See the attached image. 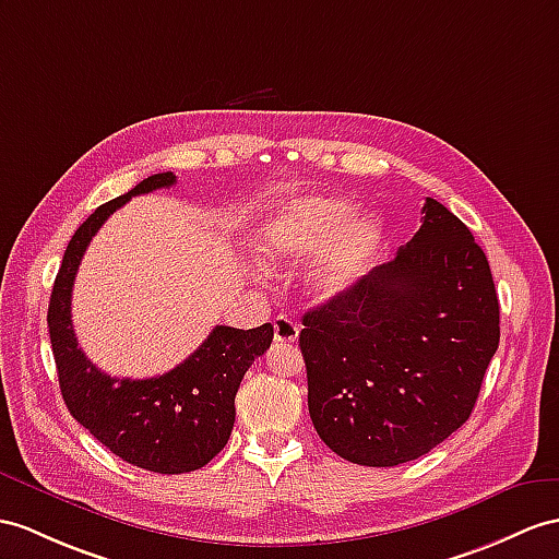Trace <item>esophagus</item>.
Masks as SVG:
<instances>
[{"instance_id": "esophagus-1", "label": "esophagus", "mask_w": 559, "mask_h": 559, "mask_svg": "<svg viewBox=\"0 0 559 559\" xmlns=\"http://www.w3.org/2000/svg\"><path fill=\"white\" fill-rule=\"evenodd\" d=\"M272 326H275V342L277 344H294L298 338V324L287 316H277L275 324H272Z\"/></svg>"}]
</instances>
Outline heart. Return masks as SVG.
<instances>
[{"mask_svg":"<svg viewBox=\"0 0 559 559\" xmlns=\"http://www.w3.org/2000/svg\"><path fill=\"white\" fill-rule=\"evenodd\" d=\"M384 239L374 215H350L332 197H298L272 213L258 229V253L270 265H296L310 258L306 287L318 301L344 296L362 280Z\"/></svg>","mask_w":559,"mask_h":559,"instance_id":"b5f03b06","label":"heart"}]
</instances>
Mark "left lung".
Wrapping results in <instances>:
<instances>
[{"label": "left lung", "mask_w": 559, "mask_h": 559, "mask_svg": "<svg viewBox=\"0 0 559 559\" xmlns=\"http://www.w3.org/2000/svg\"><path fill=\"white\" fill-rule=\"evenodd\" d=\"M421 213L391 263L308 310L298 334L312 425L365 467L417 460L465 425L500 342L486 253L437 199Z\"/></svg>", "instance_id": "1"}]
</instances>
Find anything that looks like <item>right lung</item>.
Instances as JSON below:
<instances>
[{"instance_id": "obj_1", "label": "right lung", "mask_w": 559, "mask_h": 559, "mask_svg": "<svg viewBox=\"0 0 559 559\" xmlns=\"http://www.w3.org/2000/svg\"><path fill=\"white\" fill-rule=\"evenodd\" d=\"M175 185L173 173L146 177L104 203L68 241L49 298V338L61 396L71 415L114 455L158 474L194 472L223 451L235 427V396L243 374L272 344V324L235 330L217 324L192 356L152 379L111 377L78 346L71 292L80 261L106 217L132 197Z\"/></svg>"}]
</instances>
